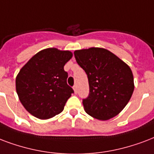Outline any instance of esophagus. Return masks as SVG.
<instances>
[{
	"mask_svg": "<svg viewBox=\"0 0 154 154\" xmlns=\"http://www.w3.org/2000/svg\"><path fill=\"white\" fill-rule=\"evenodd\" d=\"M73 90H74V93L77 94V93H78V90H77V85H74L73 86Z\"/></svg>",
	"mask_w": 154,
	"mask_h": 154,
	"instance_id": "1",
	"label": "esophagus"
}]
</instances>
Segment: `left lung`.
Here are the masks:
<instances>
[{"label":"left lung","instance_id":"1","mask_svg":"<svg viewBox=\"0 0 154 154\" xmlns=\"http://www.w3.org/2000/svg\"><path fill=\"white\" fill-rule=\"evenodd\" d=\"M74 56L89 81L90 94L82 101L85 112L99 120L117 116L134 90L130 67L115 54L101 48L77 50Z\"/></svg>","mask_w":154,"mask_h":154}]
</instances>
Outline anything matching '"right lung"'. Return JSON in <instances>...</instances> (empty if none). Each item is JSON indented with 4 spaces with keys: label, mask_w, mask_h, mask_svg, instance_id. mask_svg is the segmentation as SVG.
I'll return each mask as SVG.
<instances>
[{
    "label": "right lung",
    "mask_w": 154,
    "mask_h": 154,
    "mask_svg": "<svg viewBox=\"0 0 154 154\" xmlns=\"http://www.w3.org/2000/svg\"><path fill=\"white\" fill-rule=\"evenodd\" d=\"M69 51L43 49L22 67L16 77V91L25 109L36 118L48 119L63 111L73 90L67 84L64 64Z\"/></svg>",
    "instance_id": "1"
}]
</instances>
